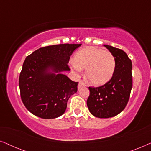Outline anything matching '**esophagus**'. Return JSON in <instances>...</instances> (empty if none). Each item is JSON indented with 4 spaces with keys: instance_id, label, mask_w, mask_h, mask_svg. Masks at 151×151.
<instances>
[{
    "instance_id": "obj_1",
    "label": "esophagus",
    "mask_w": 151,
    "mask_h": 151,
    "mask_svg": "<svg viewBox=\"0 0 151 151\" xmlns=\"http://www.w3.org/2000/svg\"><path fill=\"white\" fill-rule=\"evenodd\" d=\"M83 86H86V84L84 83L83 81H80L79 82V84H78V88H80L81 87H83Z\"/></svg>"
}]
</instances>
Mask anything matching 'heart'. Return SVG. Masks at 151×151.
Wrapping results in <instances>:
<instances>
[{
    "instance_id": "obj_1",
    "label": "heart",
    "mask_w": 151,
    "mask_h": 151,
    "mask_svg": "<svg viewBox=\"0 0 151 151\" xmlns=\"http://www.w3.org/2000/svg\"><path fill=\"white\" fill-rule=\"evenodd\" d=\"M115 65V58L110 51L95 47L78 51L75 55V61L71 62V67L76 71L86 69V78L95 86L107 83L114 74Z\"/></svg>"
}]
</instances>
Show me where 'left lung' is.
<instances>
[{
    "label": "left lung",
    "mask_w": 151,
    "mask_h": 151,
    "mask_svg": "<svg viewBox=\"0 0 151 151\" xmlns=\"http://www.w3.org/2000/svg\"><path fill=\"white\" fill-rule=\"evenodd\" d=\"M114 55L116 65L113 77L105 84L88 87L87 106L91 113L99 118L114 117L125 109L133 86L132 63L120 49L104 45Z\"/></svg>",
    "instance_id": "obj_1"
}]
</instances>
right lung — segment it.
Instances as JSON below:
<instances>
[{"label": "right lung", "mask_w": 151, "mask_h": 151, "mask_svg": "<svg viewBox=\"0 0 151 151\" xmlns=\"http://www.w3.org/2000/svg\"><path fill=\"white\" fill-rule=\"evenodd\" d=\"M81 44H60L42 47L27 56L19 76L20 97L24 106L43 119L60 117L67 101L78 91V82L63 74L70 71V56Z\"/></svg>", "instance_id": "obj_1"}]
</instances>
